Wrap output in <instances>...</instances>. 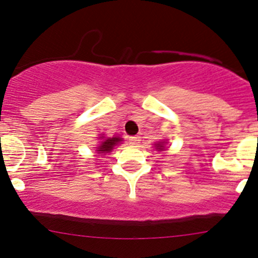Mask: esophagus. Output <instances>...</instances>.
<instances>
[{
    "label": "esophagus",
    "instance_id": "34e87169",
    "mask_svg": "<svg viewBox=\"0 0 258 258\" xmlns=\"http://www.w3.org/2000/svg\"><path fill=\"white\" fill-rule=\"evenodd\" d=\"M128 141L131 146H138V144L141 143V137H138V136H132V137L128 138Z\"/></svg>",
    "mask_w": 258,
    "mask_h": 258
}]
</instances>
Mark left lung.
I'll list each match as a JSON object with an SVG mask.
<instances>
[{
  "label": "left lung",
  "mask_w": 258,
  "mask_h": 258,
  "mask_svg": "<svg viewBox=\"0 0 258 258\" xmlns=\"http://www.w3.org/2000/svg\"><path fill=\"white\" fill-rule=\"evenodd\" d=\"M154 147H155V149L158 152H162L165 149V142H158V143L154 144Z\"/></svg>",
  "instance_id": "obj_1"
}]
</instances>
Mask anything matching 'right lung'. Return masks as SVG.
<instances>
[{"instance_id": "right-lung-1", "label": "right lung", "mask_w": 258, "mask_h": 258, "mask_svg": "<svg viewBox=\"0 0 258 258\" xmlns=\"http://www.w3.org/2000/svg\"><path fill=\"white\" fill-rule=\"evenodd\" d=\"M100 142L98 144V147H97V150L96 152L100 154V155H104V154H108L110 153L112 149H114L115 146H117V144L121 143L122 142V138L117 137V136H115V137H104V136H102V137H99Z\"/></svg>"}]
</instances>
